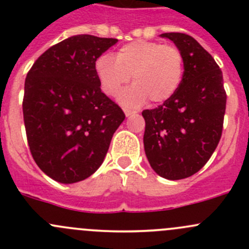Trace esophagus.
I'll return each instance as SVG.
<instances>
[{"mask_svg": "<svg viewBox=\"0 0 249 249\" xmlns=\"http://www.w3.org/2000/svg\"><path fill=\"white\" fill-rule=\"evenodd\" d=\"M124 113H125V115H126V117H130V115L131 114H135V110H131V109H129V108H124Z\"/></svg>", "mask_w": 249, "mask_h": 249, "instance_id": "1", "label": "esophagus"}]
</instances>
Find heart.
Instances as JSON below:
<instances>
[{
  "instance_id": "heart-1",
  "label": "heart",
  "mask_w": 249,
  "mask_h": 249,
  "mask_svg": "<svg viewBox=\"0 0 249 249\" xmlns=\"http://www.w3.org/2000/svg\"><path fill=\"white\" fill-rule=\"evenodd\" d=\"M95 71L102 91L108 96L119 94L132 77L135 85L119 97L126 106H140L147 99L153 104H162L179 88L184 61L177 47L140 39L123 46L114 59L107 54L97 57Z\"/></svg>"
}]
</instances>
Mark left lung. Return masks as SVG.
<instances>
[{
	"label": "left lung",
	"mask_w": 249,
	"mask_h": 249,
	"mask_svg": "<svg viewBox=\"0 0 249 249\" xmlns=\"http://www.w3.org/2000/svg\"><path fill=\"white\" fill-rule=\"evenodd\" d=\"M182 52L184 73L170 100L142 112L145 120L144 152L160 177L183 179L210 160L222 137L227 94L223 73L212 55L192 36L160 35Z\"/></svg>",
	"instance_id": "1"
}]
</instances>
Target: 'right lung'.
<instances>
[{"label":"right lung","instance_id":"obj_1","mask_svg":"<svg viewBox=\"0 0 249 249\" xmlns=\"http://www.w3.org/2000/svg\"><path fill=\"white\" fill-rule=\"evenodd\" d=\"M118 42L77 35L50 47L25 79L24 113L34 160L64 184L79 182L104 162L125 114L101 91L95 62Z\"/></svg>","mask_w":249,"mask_h":249}]
</instances>
